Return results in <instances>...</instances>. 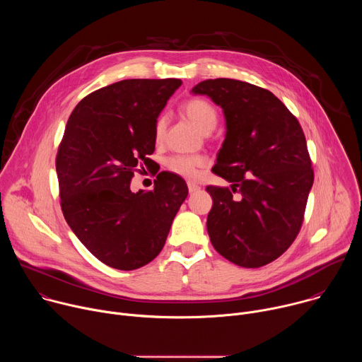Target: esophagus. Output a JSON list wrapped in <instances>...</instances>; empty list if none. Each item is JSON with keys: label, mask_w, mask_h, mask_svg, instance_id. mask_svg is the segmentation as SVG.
Instances as JSON below:
<instances>
[{"label": "esophagus", "mask_w": 362, "mask_h": 362, "mask_svg": "<svg viewBox=\"0 0 362 362\" xmlns=\"http://www.w3.org/2000/svg\"><path fill=\"white\" fill-rule=\"evenodd\" d=\"M187 189H189V193L193 194V193H196V192L200 190V186L196 185V183H193V182H187Z\"/></svg>", "instance_id": "1"}]
</instances>
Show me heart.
Instances as JSON below:
<instances>
[{"label":"heart","mask_w":362,"mask_h":362,"mask_svg":"<svg viewBox=\"0 0 362 362\" xmlns=\"http://www.w3.org/2000/svg\"><path fill=\"white\" fill-rule=\"evenodd\" d=\"M182 110L185 116L203 133H209L216 127L218 123V110L212 105L211 101L206 98L194 97L182 106ZM166 129V116L162 115L158 117L156 123H154V137L156 140H160L165 134ZM206 159L200 154H193V156H172L166 162V168L186 179H194L200 173V170L204 168Z\"/></svg>","instance_id":"b5f03b06"}]
</instances>
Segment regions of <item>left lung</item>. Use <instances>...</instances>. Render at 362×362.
Instances as JSON below:
<instances>
[{"instance_id": "obj_1", "label": "left lung", "mask_w": 362, "mask_h": 362, "mask_svg": "<svg viewBox=\"0 0 362 362\" xmlns=\"http://www.w3.org/2000/svg\"><path fill=\"white\" fill-rule=\"evenodd\" d=\"M223 109L226 137L212 172L229 187L208 186L214 206L208 233L214 247L242 268H259L279 257L298 236L313 162L296 117L269 90L215 78L192 88Z\"/></svg>"}]
</instances>
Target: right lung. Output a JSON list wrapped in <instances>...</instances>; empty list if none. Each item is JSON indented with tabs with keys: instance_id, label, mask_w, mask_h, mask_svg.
Returning <instances> with one entry per match:
<instances>
[{
	"instance_id": "add662e5",
	"label": "right lung",
	"mask_w": 362,
	"mask_h": 362,
	"mask_svg": "<svg viewBox=\"0 0 362 362\" xmlns=\"http://www.w3.org/2000/svg\"><path fill=\"white\" fill-rule=\"evenodd\" d=\"M180 84L123 80L86 95L67 122L56 158L62 211L80 242L115 269L141 268L160 253L189 193L169 172L148 192L130 189L154 151V123Z\"/></svg>"
}]
</instances>
